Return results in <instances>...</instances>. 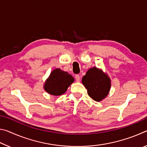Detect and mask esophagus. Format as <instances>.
<instances>
[{
	"instance_id": "obj_1",
	"label": "esophagus",
	"mask_w": 147,
	"mask_h": 147,
	"mask_svg": "<svg viewBox=\"0 0 147 147\" xmlns=\"http://www.w3.org/2000/svg\"><path fill=\"white\" fill-rule=\"evenodd\" d=\"M75 80H76V82L80 81V77L78 74H76V75H75Z\"/></svg>"
}]
</instances>
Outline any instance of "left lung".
<instances>
[{"label": "left lung", "mask_w": 147, "mask_h": 147, "mask_svg": "<svg viewBox=\"0 0 147 147\" xmlns=\"http://www.w3.org/2000/svg\"><path fill=\"white\" fill-rule=\"evenodd\" d=\"M82 82L88 90V95L96 102L106 98L110 90V78L108 74L95 67L87 71Z\"/></svg>", "instance_id": "8db88e82"}]
</instances>
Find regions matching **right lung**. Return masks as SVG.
Here are the masks:
<instances>
[{
  "mask_svg": "<svg viewBox=\"0 0 147 147\" xmlns=\"http://www.w3.org/2000/svg\"><path fill=\"white\" fill-rule=\"evenodd\" d=\"M74 79L67 72L56 69L51 72L44 84L47 93L54 96H59L65 93L67 89L73 83Z\"/></svg>",
  "mask_w": 147,
  "mask_h": 147,
  "instance_id": "right-lung-1",
  "label": "right lung"
}]
</instances>
